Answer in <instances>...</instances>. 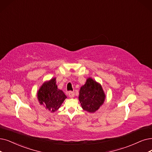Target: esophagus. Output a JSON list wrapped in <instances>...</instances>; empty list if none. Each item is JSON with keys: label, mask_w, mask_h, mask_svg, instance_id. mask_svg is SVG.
I'll return each instance as SVG.
<instances>
[{"label": "esophagus", "mask_w": 152, "mask_h": 152, "mask_svg": "<svg viewBox=\"0 0 152 152\" xmlns=\"http://www.w3.org/2000/svg\"><path fill=\"white\" fill-rule=\"evenodd\" d=\"M75 94L74 92H72V91H70L69 92V96L70 97V98H73V97H74Z\"/></svg>", "instance_id": "obj_1"}]
</instances>
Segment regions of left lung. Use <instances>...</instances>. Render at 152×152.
Segmentation results:
<instances>
[{
	"label": "left lung",
	"mask_w": 152,
	"mask_h": 152,
	"mask_svg": "<svg viewBox=\"0 0 152 152\" xmlns=\"http://www.w3.org/2000/svg\"><path fill=\"white\" fill-rule=\"evenodd\" d=\"M105 94L101 84L92 78H87L86 83L80 87L78 100L85 111L94 113L104 104Z\"/></svg>",
	"instance_id": "8db88e82"
}]
</instances>
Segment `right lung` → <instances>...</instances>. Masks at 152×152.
Segmentation results:
<instances>
[{
    "label": "right lung",
    "instance_id": "obj_1",
    "mask_svg": "<svg viewBox=\"0 0 152 152\" xmlns=\"http://www.w3.org/2000/svg\"><path fill=\"white\" fill-rule=\"evenodd\" d=\"M37 95L39 104L52 113L58 110L67 98L63 91L58 88L56 77L42 83Z\"/></svg>",
    "mask_w": 152,
    "mask_h": 152
}]
</instances>
